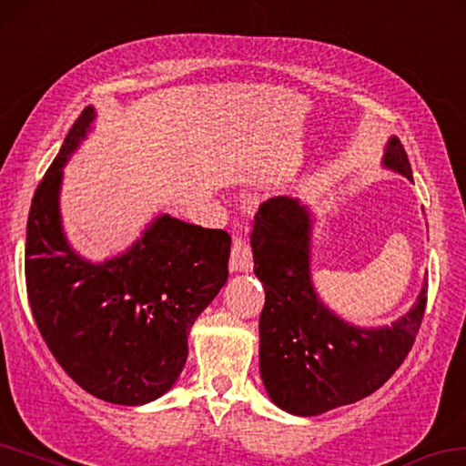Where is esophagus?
I'll list each match as a JSON object with an SVG mask.
<instances>
[{
    "label": "esophagus",
    "instance_id": "1",
    "mask_svg": "<svg viewBox=\"0 0 466 466\" xmlns=\"http://www.w3.org/2000/svg\"><path fill=\"white\" fill-rule=\"evenodd\" d=\"M231 270L233 273H249L254 267V258H252V248H249L248 239L243 235H235L233 238V246H231Z\"/></svg>",
    "mask_w": 466,
    "mask_h": 466
}]
</instances>
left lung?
Listing matches in <instances>:
<instances>
[{"instance_id":"8db88e82","label":"left lung","mask_w":466,"mask_h":466,"mask_svg":"<svg viewBox=\"0 0 466 466\" xmlns=\"http://www.w3.org/2000/svg\"><path fill=\"white\" fill-rule=\"evenodd\" d=\"M383 167L412 181L402 143L390 137ZM314 214L298 198H270L256 214L254 273L260 314V377L268 398L296 417H317L370 396L404 362L427 304V279L410 310L385 327L338 317L312 281Z\"/></svg>"}]
</instances>
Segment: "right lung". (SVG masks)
Instances as JSON below:
<instances>
[{
    "instance_id": "obj_1",
    "label": "right lung",
    "mask_w": 466,
    "mask_h": 466,
    "mask_svg": "<svg viewBox=\"0 0 466 466\" xmlns=\"http://www.w3.org/2000/svg\"><path fill=\"white\" fill-rule=\"evenodd\" d=\"M96 120L87 106L35 191L26 223V293L49 352L91 396L141 406L173 388L187 335L228 277L223 228L158 214L123 254L91 262L60 214L62 168Z\"/></svg>"
}]
</instances>
